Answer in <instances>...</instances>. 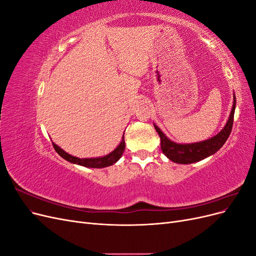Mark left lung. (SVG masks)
Returning <instances> with one entry per match:
<instances>
[{
  "label": "left lung",
  "instance_id": "1",
  "mask_svg": "<svg viewBox=\"0 0 256 256\" xmlns=\"http://www.w3.org/2000/svg\"><path fill=\"white\" fill-rule=\"evenodd\" d=\"M236 108V97L234 94L233 108L230 114V118L226 124V126L216 134L214 136L208 138V140L190 143V144H180L170 140V138L162 132V130L154 124V127L158 132L161 140V150L166 156L175 164H190L194 162L203 160L209 156H212L214 152H218L221 147L226 142L230 134L232 127H233L234 122V113Z\"/></svg>",
  "mask_w": 256,
  "mask_h": 256
}]
</instances>
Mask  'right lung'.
Returning <instances> with one entry per match:
<instances>
[{
  "instance_id": "right-lung-1",
  "label": "right lung",
  "mask_w": 256,
  "mask_h": 256,
  "mask_svg": "<svg viewBox=\"0 0 256 256\" xmlns=\"http://www.w3.org/2000/svg\"><path fill=\"white\" fill-rule=\"evenodd\" d=\"M54 150L60 154L62 158H64L65 160L69 161L70 164H78L82 166L85 168H106L113 166L114 164L118 162L120 157L122 156V152L125 150V138H124V136L122 138L120 143L118 145V147L114 150H112L110 154H106V156L102 157H96V158H78L72 156L68 152H66L64 150H62L60 146H58L56 143H52Z\"/></svg>"
}]
</instances>
